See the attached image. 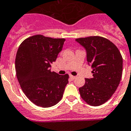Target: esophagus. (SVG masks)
<instances>
[{
  "label": "esophagus",
  "instance_id": "esophagus-1",
  "mask_svg": "<svg viewBox=\"0 0 131 131\" xmlns=\"http://www.w3.org/2000/svg\"><path fill=\"white\" fill-rule=\"evenodd\" d=\"M70 78L72 79V80H74L75 78H76V76H72V75H70Z\"/></svg>",
  "mask_w": 131,
  "mask_h": 131
}]
</instances>
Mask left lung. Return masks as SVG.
I'll return each mask as SVG.
<instances>
[{"instance_id": "8db88e82", "label": "left lung", "mask_w": 131, "mask_h": 131, "mask_svg": "<svg viewBox=\"0 0 131 131\" xmlns=\"http://www.w3.org/2000/svg\"><path fill=\"white\" fill-rule=\"evenodd\" d=\"M76 41L85 49L93 74V78H85L84 85L79 88L80 96L89 105L99 106L110 99L120 84L122 55L114 44L103 37L80 38Z\"/></svg>"}]
</instances>
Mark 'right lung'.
Returning <instances> with one entry per match:
<instances>
[{"instance_id":"add662e5","label":"right lung","mask_w":131,"mask_h":131,"mask_svg":"<svg viewBox=\"0 0 131 131\" xmlns=\"http://www.w3.org/2000/svg\"><path fill=\"white\" fill-rule=\"evenodd\" d=\"M65 40L38 34L26 38L19 47L15 58L17 78L26 97L38 106L56 105L68 83V74L59 75L50 68Z\"/></svg>"}]
</instances>
